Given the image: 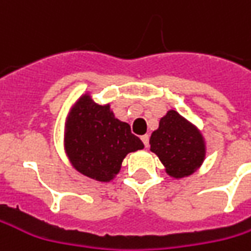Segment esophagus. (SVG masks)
Instances as JSON below:
<instances>
[{
    "instance_id": "1",
    "label": "esophagus",
    "mask_w": 251,
    "mask_h": 251,
    "mask_svg": "<svg viewBox=\"0 0 251 251\" xmlns=\"http://www.w3.org/2000/svg\"><path fill=\"white\" fill-rule=\"evenodd\" d=\"M141 140H142V142H144V145H145V147H148V145H150V135H148V134L142 135V137H141Z\"/></svg>"
}]
</instances>
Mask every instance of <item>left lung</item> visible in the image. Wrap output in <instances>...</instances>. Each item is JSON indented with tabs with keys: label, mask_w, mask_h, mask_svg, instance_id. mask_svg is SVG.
<instances>
[{
	"label": "left lung",
	"mask_w": 251,
	"mask_h": 251,
	"mask_svg": "<svg viewBox=\"0 0 251 251\" xmlns=\"http://www.w3.org/2000/svg\"><path fill=\"white\" fill-rule=\"evenodd\" d=\"M151 151L158 155L170 177L191 176L205 159V140L197 127L176 110H169L151 135Z\"/></svg>",
	"instance_id": "obj_1"
}]
</instances>
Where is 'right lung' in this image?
<instances>
[{
	"mask_svg": "<svg viewBox=\"0 0 251 251\" xmlns=\"http://www.w3.org/2000/svg\"><path fill=\"white\" fill-rule=\"evenodd\" d=\"M64 150L71 166L86 177L109 183L124 158L144 150L130 126L114 117L110 104H98L89 93L79 96L65 119Z\"/></svg>",
	"mask_w": 251,
	"mask_h": 251,
	"instance_id": "1",
	"label": "right lung"
}]
</instances>
